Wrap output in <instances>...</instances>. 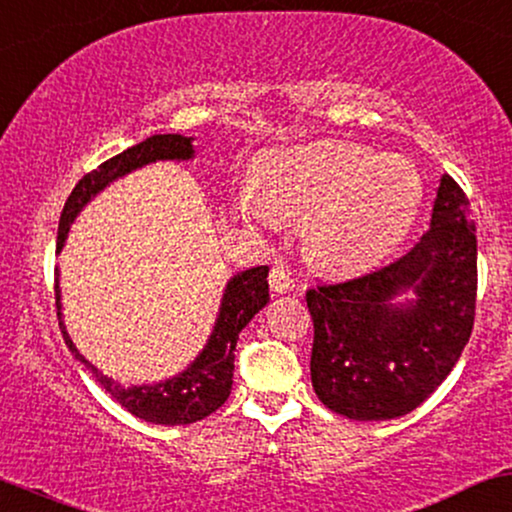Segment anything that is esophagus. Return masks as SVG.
Instances as JSON below:
<instances>
[{"instance_id":"1","label":"esophagus","mask_w":512,"mask_h":512,"mask_svg":"<svg viewBox=\"0 0 512 512\" xmlns=\"http://www.w3.org/2000/svg\"><path fill=\"white\" fill-rule=\"evenodd\" d=\"M269 288L274 290V293H278V295L290 293V290L295 288V278L288 271V267H283V264H276V267H271V271H269Z\"/></svg>"}]
</instances>
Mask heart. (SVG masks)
Listing matches in <instances>:
<instances>
[{
	"instance_id": "1",
	"label": "heart",
	"mask_w": 512,
	"mask_h": 512,
	"mask_svg": "<svg viewBox=\"0 0 512 512\" xmlns=\"http://www.w3.org/2000/svg\"><path fill=\"white\" fill-rule=\"evenodd\" d=\"M420 198V177L406 158L323 139L262 158L257 189L238 193L236 212L250 229L304 219L307 255L321 269L357 274L404 241Z\"/></svg>"
}]
</instances>
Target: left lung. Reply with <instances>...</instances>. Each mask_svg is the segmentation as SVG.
Segmentation results:
<instances>
[{
	"instance_id": "8db88e82",
	"label": "left lung",
	"mask_w": 512,
	"mask_h": 512,
	"mask_svg": "<svg viewBox=\"0 0 512 512\" xmlns=\"http://www.w3.org/2000/svg\"><path fill=\"white\" fill-rule=\"evenodd\" d=\"M404 294H413L409 301ZM477 238L470 203L439 179L430 229L373 274L307 290L312 385L352 420H390L423 404L456 366L475 321Z\"/></svg>"
}]
</instances>
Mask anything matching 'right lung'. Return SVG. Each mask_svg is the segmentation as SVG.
I'll list each match as a JSON object with an SVG mask.
<instances>
[{"instance_id":"add662e5","label":"right lung","mask_w":512,"mask_h":512,"mask_svg":"<svg viewBox=\"0 0 512 512\" xmlns=\"http://www.w3.org/2000/svg\"><path fill=\"white\" fill-rule=\"evenodd\" d=\"M196 158L193 151V137H181V134H153L141 141V144L127 148L115 158L96 167L94 172L84 174L77 181V186L66 200L61 222H58V241L56 252L63 250L68 241V231L77 215L87 208L99 193L134 170L160 163V160H186ZM269 267H252L238 271L231 276L224 286L219 312L198 357L191 361L184 371H179L172 378L158 380V383L144 385H122L118 380L103 375L92 361L84 359L80 349L75 347L73 338L68 335L66 323H63V304H61V286H58V269H56V309H58V326H61L63 340L70 349V354L94 375L96 383L106 390L120 406L146 423L153 425H189L196 420H203L210 413H215L219 406L229 399L231 385H234V349L238 342V333L252 321V316L267 307L269 302Z\"/></svg>"}]
</instances>
